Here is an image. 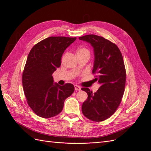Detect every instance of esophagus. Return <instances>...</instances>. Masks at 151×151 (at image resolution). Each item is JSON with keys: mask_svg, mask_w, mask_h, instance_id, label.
Wrapping results in <instances>:
<instances>
[{"mask_svg": "<svg viewBox=\"0 0 151 151\" xmlns=\"http://www.w3.org/2000/svg\"><path fill=\"white\" fill-rule=\"evenodd\" d=\"M74 88H75V90H76V91H81V88L80 87V86H78L77 85H74Z\"/></svg>", "mask_w": 151, "mask_h": 151, "instance_id": "obj_1", "label": "esophagus"}]
</instances>
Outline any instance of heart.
<instances>
[{
	"label": "heart",
	"instance_id": "1",
	"mask_svg": "<svg viewBox=\"0 0 151 151\" xmlns=\"http://www.w3.org/2000/svg\"><path fill=\"white\" fill-rule=\"evenodd\" d=\"M83 53H88V54H90V52L87 49L84 47H81L77 50V54H83Z\"/></svg>",
	"mask_w": 151,
	"mask_h": 151
}]
</instances>
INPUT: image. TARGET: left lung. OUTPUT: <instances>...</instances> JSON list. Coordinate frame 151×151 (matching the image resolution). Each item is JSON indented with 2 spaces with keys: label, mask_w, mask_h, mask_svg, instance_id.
<instances>
[{
  "label": "left lung",
  "mask_w": 151,
  "mask_h": 151,
  "mask_svg": "<svg viewBox=\"0 0 151 151\" xmlns=\"http://www.w3.org/2000/svg\"><path fill=\"white\" fill-rule=\"evenodd\" d=\"M78 39L93 47V73L96 74V82L101 85L94 93L88 88H82L88 94L82 111L88 119L102 121L116 110L124 92L126 74L122 55L116 44L102 37L88 35Z\"/></svg>",
  "instance_id": "obj_1"
}]
</instances>
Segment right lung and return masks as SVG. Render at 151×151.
<instances>
[{"label":"right lung","instance_id":"1","mask_svg":"<svg viewBox=\"0 0 151 151\" xmlns=\"http://www.w3.org/2000/svg\"><path fill=\"white\" fill-rule=\"evenodd\" d=\"M76 38L51 37L39 42L30 51L22 74L27 101L38 116L49 118L59 114L65 99L74 91L71 83H54L52 74L61 65L62 55Z\"/></svg>","mask_w":151,"mask_h":151}]
</instances>
